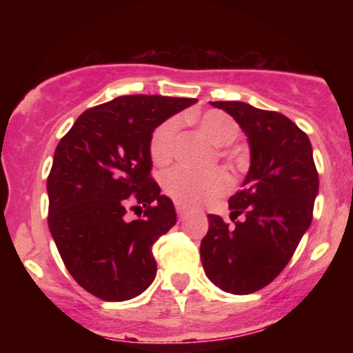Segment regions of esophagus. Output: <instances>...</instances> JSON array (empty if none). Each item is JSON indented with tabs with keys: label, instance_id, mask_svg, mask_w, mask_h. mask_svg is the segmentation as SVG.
Returning a JSON list of instances; mask_svg holds the SVG:
<instances>
[{
	"label": "esophagus",
	"instance_id": "esophagus-1",
	"mask_svg": "<svg viewBox=\"0 0 353 353\" xmlns=\"http://www.w3.org/2000/svg\"><path fill=\"white\" fill-rule=\"evenodd\" d=\"M185 210H188V209H185L182 204H176V212H177V216H179V217L184 216Z\"/></svg>",
	"mask_w": 353,
	"mask_h": 353
}]
</instances>
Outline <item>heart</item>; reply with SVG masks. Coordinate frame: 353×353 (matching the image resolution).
Returning <instances> with one entry per match:
<instances>
[{
  "label": "heart",
  "mask_w": 353,
  "mask_h": 353,
  "mask_svg": "<svg viewBox=\"0 0 353 353\" xmlns=\"http://www.w3.org/2000/svg\"><path fill=\"white\" fill-rule=\"evenodd\" d=\"M201 131L219 148L230 145L239 137V124L225 112L210 109L196 119ZM179 119L169 117L157 125L149 141V154L156 164H168L176 154ZM164 192L177 204L199 205L217 199L230 189V177L225 171L199 174L188 168H174L163 176Z\"/></svg>",
  "instance_id": "b5f03b06"
}]
</instances>
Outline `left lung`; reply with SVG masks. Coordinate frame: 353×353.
Here are the masks:
<instances>
[{
  "mask_svg": "<svg viewBox=\"0 0 353 353\" xmlns=\"http://www.w3.org/2000/svg\"><path fill=\"white\" fill-rule=\"evenodd\" d=\"M210 104L229 112L247 134L250 169L229 199L234 225L209 214L201 261L219 289L252 294L282 272L309 229L319 172L309 137L287 116L241 101Z\"/></svg>",
  "mask_w": 353,
  "mask_h": 353,
  "instance_id": "1",
  "label": "left lung"
}]
</instances>
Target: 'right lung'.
Listing matches in <instances>:
<instances>
[{"instance_id": "obj_1", "label": "right lung", "mask_w": 353, "mask_h": 353, "mask_svg": "<svg viewBox=\"0 0 353 353\" xmlns=\"http://www.w3.org/2000/svg\"><path fill=\"white\" fill-rule=\"evenodd\" d=\"M194 103L121 96L86 109L56 148L48 225L72 279L101 301L137 297L156 277L152 245L176 224V210L151 176L149 141ZM131 203L143 205V218L125 219Z\"/></svg>"}]
</instances>
